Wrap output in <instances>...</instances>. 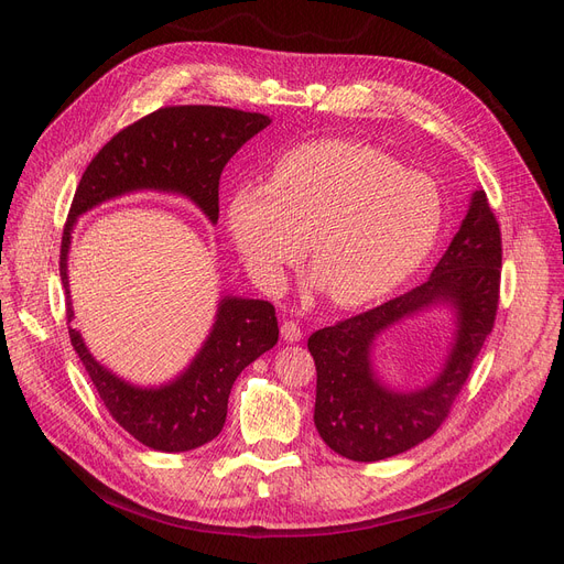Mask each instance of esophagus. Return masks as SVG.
<instances>
[{
    "label": "esophagus",
    "mask_w": 564,
    "mask_h": 564,
    "mask_svg": "<svg viewBox=\"0 0 564 564\" xmlns=\"http://www.w3.org/2000/svg\"><path fill=\"white\" fill-rule=\"evenodd\" d=\"M302 327H300V322H294V319H285L283 324H281V336H283V340H288V343H297V340H302Z\"/></svg>",
    "instance_id": "34e87169"
}]
</instances>
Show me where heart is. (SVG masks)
Here are the masks:
<instances>
[{"label":"heart","mask_w":564,"mask_h":564,"mask_svg":"<svg viewBox=\"0 0 564 564\" xmlns=\"http://www.w3.org/2000/svg\"><path fill=\"white\" fill-rule=\"evenodd\" d=\"M446 207L432 177L372 145L317 139L281 153L264 185L228 198L226 226L249 272L276 288L311 242V267L338 306H364L432 253Z\"/></svg>","instance_id":"obj_1"}]
</instances>
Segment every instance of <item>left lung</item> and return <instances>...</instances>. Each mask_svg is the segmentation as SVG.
Returning <instances> with one entry per match:
<instances>
[{"label": "left lung", "mask_w": 564, "mask_h": 564, "mask_svg": "<svg viewBox=\"0 0 564 564\" xmlns=\"http://www.w3.org/2000/svg\"><path fill=\"white\" fill-rule=\"evenodd\" d=\"M500 264V226L485 189H478L462 228L425 283L308 338L317 370L315 427L334 453L354 462H379L419 446L443 425L494 329ZM438 301L458 313L447 368L427 390H383L371 375V343L395 321Z\"/></svg>", "instance_id": "left-lung-1"}]
</instances>
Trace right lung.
I'll return each mask as SVG.
<instances>
[{
    "instance_id": "right-lung-1",
    "label": "right lung",
    "mask_w": 564,
    "mask_h": 564,
    "mask_svg": "<svg viewBox=\"0 0 564 564\" xmlns=\"http://www.w3.org/2000/svg\"><path fill=\"white\" fill-rule=\"evenodd\" d=\"M267 126L270 116L256 111L213 105L160 107L100 148L82 173L70 203L58 258L70 345L111 419L153 451H194L221 432L237 375L279 340L276 311L262 300L224 297L213 334L181 377L162 389L130 387L102 368L70 327L68 247L75 219L107 198L137 189H158L192 198L215 224L219 219L224 166Z\"/></svg>"
}]
</instances>
